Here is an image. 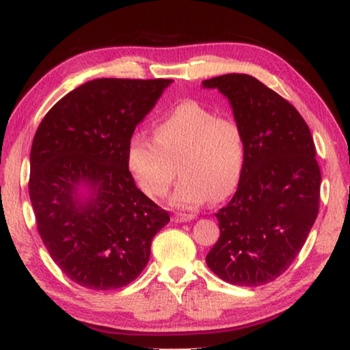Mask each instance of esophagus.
I'll return each mask as SVG.
<instances>
[{"label": "esophagus", "instance_id": "1", "mask_svg": "<svg viewBox=\"0 0 350 350\" xmlns=\"http://www.w3.org/2000/svg\"><path fill=\"white\" fill-rule=\"evenodd\" d=\"M196 217L194 215H187V213H176L174 215V217H173V221L174 222H188V221H193V219Z\"/></svg>", "mask_w": 350, "mask_h": 350}]
</instances>
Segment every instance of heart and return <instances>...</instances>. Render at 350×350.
I'll return each mask as SVG.
<instances>
[{"instance_id":"heart-1","label":"heart","mask_w":350,"mask_h":350,"mask_svg":"<svg viewBox=\"0 0 350 350\" xmlns=\"http://www.w3.org/2000/svg\"><path fill=\"white\" fill-rule=\"evenodd\" d=\"M154 135L135 133L126 150L128 168L146 196L167 194L177 162L182 179L171 204L179 208H198L213 196L224 199L238 185L245 139L233 116L185 100L159 118Z\"/></svg>"}]
</instances>
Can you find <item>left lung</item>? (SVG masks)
<instances>
[{
    "instance_id": "obj_1",
    "label": "left lung",
    "mask_w": 350,
    "mask_h": 350,
    "mask_svg": "<svg viewBox=\"0 0 350 350\" xmlns=\"http://www.w3.org/2000/svg\"><path fill=\"white\" fill-rule=\"evenodd\" d=\"M228 98L245 139L238 189L216 213L219 236L206 265L225 282L256 287L286 271L315 224L321 171L304 118L247 74L202 81Z\"/></svg>"
}]
</instances>
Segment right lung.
<instances>
[{
  "label": "right lung",
  "instance_id": "add662e5",
  "mask_svg": "<svg viewBox=\"0 0 350 350\" xmlns=\"http://www.w3.org/2000/svg\"><path fill=\"white\" fill-rule=\"evenodd\" d=\"M173 80L96 79L52 106L35 133L29 196L38 233L69 280L128 286L170 222L135 187L126 163L135 126Z\"/></svg>",
  "mask_w": 350,
  "mask_h": 350
}]
</instances>
